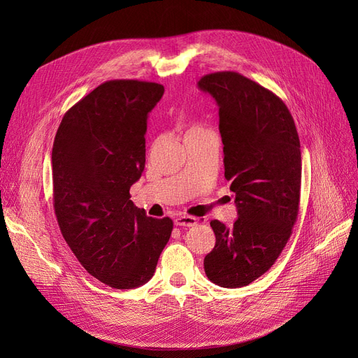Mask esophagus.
<instances>
[{
	"mask_svg": "<svg viewBox=\"0 0 358 358\" xmlns=\"http://www.w3.org/2000/svg\"><path fill=\"white\" fill-rule=\"evenodd\" d=\"M176 227H185V228H190V227H194V224H197V219L193 217V216H178L176 220Z\"/></svg>",
	"mask_w": 358,
	"mask_h": 358,
	"instance_id": "esophagus-1",
	"label": "esophagus"
}]
</instances>
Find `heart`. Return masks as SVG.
Returning <instances> with one entry per match:
<instances>
[{
  "mask_svg": "<svg viewBox=\"0 0 358 358\" xmlns=\"http://www.w3.org/2000/svg\"><path fill=\"white\" fill-rule=\"evenodd\" d=\"M204 131H208V130H204L201 126L193 124V126H190V127H187V130H185V138L194 136V135H200V134H204Z\"/></svg>",
  "mask_w": 358,
  "mask_h": 358,
  "instance_id": "b5f03b06",
  "label": "heart"
}]
</instances>
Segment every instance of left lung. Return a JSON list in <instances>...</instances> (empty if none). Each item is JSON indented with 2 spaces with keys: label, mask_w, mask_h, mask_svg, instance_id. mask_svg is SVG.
I'll return each mask as SVG.
<instances>
[{
  "label": "left lung",
  "mask_w": 358,
  "mask_h": 358,
  "mask_svg": "<svg viewBox=\"0 0 358 358\" xmlns=\"http://www.w3.org/2000/svg\"><path fill=\"white\" fill-rule=\"evenodd\" d=\"M197 85L219 107L224 178L238 209L232 228L210 222L216 243L204 257V273L220 287H243L271 268L292 235L302 181L300 141L286 104L243 75L215 72Z\"/></svg>",
  "instance_id": "left-lung-1"
}]
</instances>
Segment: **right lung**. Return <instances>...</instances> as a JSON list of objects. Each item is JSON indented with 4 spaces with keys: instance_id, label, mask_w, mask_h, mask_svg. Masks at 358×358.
Here are the masks:
<instances>
[{
    "instance_id": "add662e5",
    "label": "right lung",
    "mask_w": 358,
    "mask_h": 358,
    "mask_svg": "<svg viewBox=\"0 0 358 358\" xmlns=\"http://www.w3.org/2000/svg\"><path fill=\"white\" fill-rule=\"evenodd\" d=\"M164 87L113 80L72 106L52 148L53 208L62 236L101 283L135 289L152 278L173 220L146 216L130 200L145 168L149 111Z\"/></svg>"
}]
</instances>
